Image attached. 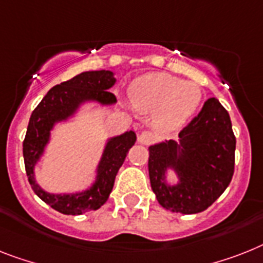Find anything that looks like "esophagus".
I'll use <instances>...</instances> for the list:
<instances>
[{"instance_id":"esophagus-1","label":"esophagus","mask_w":263,"mask_h":263,"mask_svg":"<svg viewBox=\"0 0 263 263\" xmlns=\"http://www.w3.org/2000/svg\"><path fill=\"white\" fill-rule=\"evenodd\" d=\"M138 140H140L141 144L149 145L156 140V134L152 133V132H142L140 134V137H138Z\"/></svg>"}]
</instances>
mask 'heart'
Masks as SVG:
<instances>
[{
    "label": "heart",
    "instance_id": "1",
    "mask_svg": "<svg viewBox=\"0 0 263 263\" xmlns=\"http://www.w3.org/2000/svg\"><path fill=\"white\" fill-rule=\"evenodd\" d=\"M130 99L141 111H156V122L164 129H177L194 116L200 105V87L169 73H147L134 80Z\"/></svg>",
    "mask_w": 263,
    "mask_h": 263
}]
</instances>
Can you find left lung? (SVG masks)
<instances>
[{"instance_id": "obj_1", "label": "left lung", "mask_w": 263, "mask_h": 263, "mask_svg": "<svg viewBox=\"0 0 263 263\" xmlns=\"http://www.w3.org/2000/svg\"><path fill=\"white\" fill-rule=\"evenodd\" d=\"M175 141L149 147V177L158 203L172 212L197 214L224 192L235 165V136L229 112L216 98L204 102L195 118ZM171 166L180 184L166 186L165 169Z\"/></svg>"}]
</instances>
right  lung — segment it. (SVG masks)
Returning a JSON list of instances; mask_svg holds the SVG:
<instances>
[{"label":"right lung","instance_id":"right-lung-1","mask_svg":"<svg viewBox=\"0 0 263 263\" xmlns=\"http://www.w3.org/2000/svg\"><path fill=\"white\" fill-rule=\"evenodd\" d=\"M116 83L111 71H87L66 80L47 92L34 108L23 142L25 172L32 190L41 200L64 215H80L95 211L105 204L114 186V180L122 166L127 152L136 142V133L127 132L114 137L106 145L98 166L97 181L90 190L77 195H51L34 181L33 168L49 140V132L58 121L68 118L84 101H97L102 105L116 103V95L108 91Z\"/></svg>","mask_w":263,"mask_h":263}]
</instances>
